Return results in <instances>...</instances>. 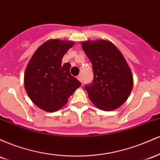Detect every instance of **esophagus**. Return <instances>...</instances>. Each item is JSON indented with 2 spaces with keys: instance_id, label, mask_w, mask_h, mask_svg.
<instances>
[{
  "instance_id": "esophagus-1",
  "label": "esophagus",
  "mask_w": 160,
  "mask_h": 160,
  "mask_svg": "<svg viewBox=\"0 0 160 160\" xmlns=\"http://www.w3.org/2000/svg\"><path fill=\"white\" fill-rule=\"evenodd\" d=\"M78 80H80V81L81 82H82V78L81 75H79V76H78Z\"/></svg>"
}]
</instances>
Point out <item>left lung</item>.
Listing matches in <instances>:
<instances>
[{
	"label": "left lung",
	"mask_w": 160,
	"mask_h": 160,
	"mask_svg": "<svg viewBox=\"0 0 160 160\" xmlns=\"http://www.w3.org/2000/svg\"><path fill=\"white\" fill-rule=\"evenodd\" d=\"M92 65L94 80L86 86L90 101L102 111H113L125 103L133 88L129 66L117 47L106 40L81 42Z\"/></svg>",
	"instance_id": "left-lung-1"
}]
</instances>
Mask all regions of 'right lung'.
I'll list each match as a JSON object with an SVG mask.
<instances>
[{
  "label": "right lung",
  "mask_w": 160,
  "mask_h": 160,
  "mask_svg": "<svg viewBox=\"0 0 160 160\" xmlns=\"http://www.w3.org/2000/svg\"><path fill=\"white\" fill-rule=\"evenodd\" d=\"M74 44L71 40L50 39L38 47L29 60L24 86L32 102L43 111L55 112L81 86L70 74L71 65H62L64 55Z\"/></svg>",
  "instance_id": "right-lung-1"
}]
</instances>
